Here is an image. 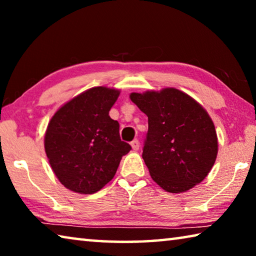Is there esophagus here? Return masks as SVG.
I'll return each instance as SVG.
<instances>
[{
  "instance_id": "1",
  "label": "esophagus",
  "mask_w": 256,
  "mask_h": 256,
  "mask_svg": "<svg viewBox=\"0 0 256 256\" xmlns=\"http://www.w3.org/2000/svg\"><path fill=\"white\" fill-rule=\"evenodd\" d=\"M131 146L133 150H138V148H140V142H138V138H134V140L131 142Z\"/></svg>"
}]
</instances>
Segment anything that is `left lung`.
<instances>
[{"label":"left lung","mask_w":256,"mask_h":256,"mask_svg":"<svg viewBox=\"0 0 256 256\" xmlns=\"http://www.w3.org/2000/svg\"><path fill=\"white\" fill-rule=\"evenodd\" d=\"M130 98L148 116L142 158L152 180L170 193L201 183L218 154L214 125L204 108L175 88Z\"/></svg>","instance_id":"8db88e82"}]
</instances>
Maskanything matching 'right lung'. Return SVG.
I'll list each match as a JSON object with an SVG mask.
<instances>
[{
	"instance_id": "right-lung-1",
	"label": "right lung",
	"mask_w": 256,
	"mask_h": 256,
	"mask_svg": "<svg viewBox=\"0 0 256 256\" xmlns=\"http://www.w3.org/2000/svg\"><path fill=\"white\" fill-rule=\"evenodd\" d=\"M118 96V90L94 86L60 107L48 123L47 158L58 180L73 192L102 190L132 149L120 140L118 120L108 115Z\"/></svg>"
}]
</instances>
